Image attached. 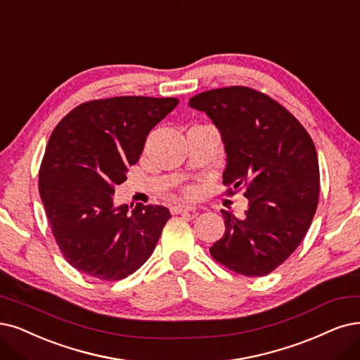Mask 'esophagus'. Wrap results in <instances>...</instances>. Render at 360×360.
I'll list each match as a JSON object with an SVG mask.
<instances>
[{
    "label": "esophagus",
    "mask_w": 360,
    "mask_h": 360,
    "mask_svg": "<svg viewBox=\"0 0 360 360\" xmlns=\"http://www.w3.org/2000/svg\"><path fill=\"white\" fill-rule=\"evenodd\" d=\"M194 210H195V207L187 206V205H176V206L170 207L172 214H184V212H194Z\"/></svg>",
    "instance_id": "obj_1"
}]
</instances>
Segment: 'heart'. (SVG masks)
I'll return each instance as SVG.
<instances>
[{
	"mask_svg": "<svg viewBox=\"0 0 360 360\" xmlns=\"http://www.w3.org/2000/svg\"><path fill=\"white\" fill-rule=\"evenodd\" d=\"M187 194H188V195H193V194H194V190H193V188H188V190H187Z\"/></svg>",
	"mask_w": 360,
	"mask_h": 360,
	"instance_id": "1",
	"label": "heart"
}]
</instances>
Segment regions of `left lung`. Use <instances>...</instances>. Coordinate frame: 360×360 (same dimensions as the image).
<instances>
[{
	"mask_svg": "<svg viewBox=\"0 0 360 360\" xmlns=\"http://www.w3.org/2000/svg\"><path fill=\"white\" fill-rule=\"evenodd\" d=\"M219 129L227 153V194L246 188L237 218L221 210L222 238L212 258L237 274L267 276L300 246L319 203L321 175L309 131L283 105L245 86L207 90L190 99Z\"/></svg>",
	"mask_w": 360,
	"mask_h": 360,
	"instance_id": "1",
	"label": "left lung"
}]
</instances>
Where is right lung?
Instances as JSON below:
<instances>
[{"label": "right lung", "mask_w": 360, "mask_h": 360, "mask_svg": "<svg viewBox=\"0 0 360 360\" xmlns=\"http://www.w3.org/2000/svg\"><path fill=\"white\" fill-rule=\"evenodd\" d=\"M176 98L115 96L89 101L51 131L38 190L53 237L74 269L101 281H122L148 259L170 212L138 203L115 207V185L138 163L150 130Z\"/></svg>", "instance_id": "obj_1"}]
</instances>
